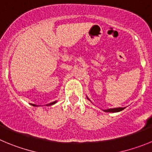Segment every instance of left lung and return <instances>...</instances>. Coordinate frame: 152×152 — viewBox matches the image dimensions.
Returning <instances> with one entry per match:
<instances>
[{
  "mask_svg": "<svg viewBox=\"0 0 152 152\" xmlns=\"http://www.w3.org/2000/svg\"><path fill=\"white\" fill-rule=\"evenodd\" d=\"M87 98L90 100V99L88 97V96H87ZM90 101H91V100H90ZM124 109L125 108H122V107H117V108H110V109H107V110H103L106 113H118L122 111L123 110H124Z\"/></svg>",
  "mask_w": 152,
  "mask_h": 152,
  "instance_id": "left-lung-1",
  "label": "left lung"
}]
</instances>
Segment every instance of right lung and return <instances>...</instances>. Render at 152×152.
I'll list each match as a JSON object with an SVG mask.
<instances>
[{"instance_id": "right-lung-1", "label": "right lung", "mask_w": 152, "mask_h": 152, "mask_svg": "<svg viewBox=\"0 0 152 152\" xmlns=\"http://www.w3.org/2000/svg\"><path fill=\"white\" fill-rule=\"evenodd\" d=\"M56 102L57 101H55V102H52V103H49V104H48V105H46V106H50V105H52V104H54V103H56Z\"/></svg>"}]
</instances>
